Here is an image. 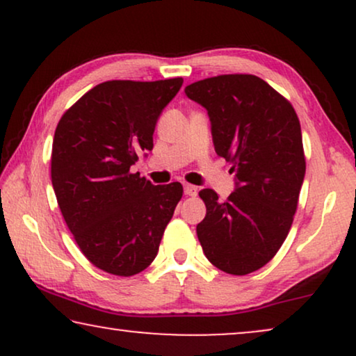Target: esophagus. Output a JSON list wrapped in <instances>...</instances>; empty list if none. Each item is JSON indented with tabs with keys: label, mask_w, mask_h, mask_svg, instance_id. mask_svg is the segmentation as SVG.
Instances as JSON below:
<instances>
[{
	"label": "esophagus",
	"mask_w": 356,
	"mask_h": 356,
	"mask_svg": "<svg viewBox=\"0 0 356 356\" xmlns=\"http://www.w3.org/2000/svg\"><path fill=\"white\" fill-rule=\"evenodd\" d=\"M184 194H186V196H196L197 188L193 186V184H184Z\"/></svg>",
	"instance_id": "obj_1"
}]
</instances>
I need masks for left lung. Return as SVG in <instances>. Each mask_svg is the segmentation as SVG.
<instances>
[{"label": "left lung", "mask_w": 356, "mask_h": 356, "mask_svg": "<svg viewBox=\"0 0 356 356\" xmlns=\"http://www.w3.org/2000/svg\"><path fill=\"white\" fill-rule=\"evenodd\" d=\"M184 94L207 110L216 152L235 172L227 201L199 193L207 209L196 227L202 251L227 274H251L280 250L298 206L306 172L298 116L252 74L209 77Z\"/></svg>", "instance_id": "obj_1"}]
</instances>
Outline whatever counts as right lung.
<instances>
[{
	"label": "right lung",
	"instance_id": "1",
	"mask_svg": "<svg viewBox=\"0 0 356 356\" xmlns=\"http://www.w3.org/2000/svg\"><path fill=\"white\" fill-rule=\"evenodd\" d=\"M183 79L106 81L61 116L53 138L51 183L81 251L108 274L143 272L159 252L183 196L129 168L154 147V131Z\"/></svg>",
	"mask_w": 356,
	"mask_h": 356
}]
</instances>
